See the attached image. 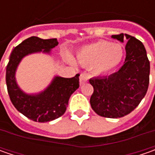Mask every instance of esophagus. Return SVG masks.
Instances as JSON below:
<instances>
[{
	"instance_id": "34e87169",
	"label": "esophagus",
	"mask_w": 155,
	"mask_h": 155,
	"mask_svg": "<svg viewBox=\"0 0 155 155\" xmlns=\"http://www.w3.org/2000/svg\"><path fill=\"white\" fill-rule=\"evenodd\" d=\"M79 82H80L81 85H83V84H86L87 82H88V78H87L86 76H85V75H84V74L81 75L80 78H79Z\"/></svg>"
}]
</instances>
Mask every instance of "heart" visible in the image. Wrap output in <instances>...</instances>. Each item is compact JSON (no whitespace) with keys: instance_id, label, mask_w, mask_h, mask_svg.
<instances>
[{"instance_id":"b5f03b06","label":"heart","mask_w":155,"mask_h":155,"mask_svg":"<svg viewBox=\"0 0 155 155\" xmlns=\"http://www.w3.org/2000/svg\"><path fill=\"white\" fill-rule=\"evenodd\" d=\"M124 50L122 45L99 40L82 47L78 52L80 64L88 68H93L97 74L106 73L116 69L122 62Z\"/></svg>"}]
</instances>
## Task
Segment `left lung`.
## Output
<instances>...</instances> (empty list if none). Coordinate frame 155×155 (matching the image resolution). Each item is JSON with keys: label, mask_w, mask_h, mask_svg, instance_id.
<instances>
[{"label": "left lung", "mask_w": 155, "mask_h": 155, "mask_svg": "<svg viewBox=\"0 0 155 155\" xmlns=\"http://www.w3.org/2000/svg\"><path fill=\"white\" fill-rule=\"evenodd\" d=\"M123 43L126 39V58L121 69L109 77L90 79L94 88L90 103L99 116L119 118L129 114L145 97L149 84L150 64L140 40L128 34L112 35Z\"/></svg>", "instance_id": "left-lung-1"}]
</instances>
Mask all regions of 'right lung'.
<instances>
[{
	"instance_id": "right-lung-1",
	"label": "right lung",
	"mask_w": 155,
	"mask_h": 155,
	"mask_svg": "<svg viewBox=\"0 0 155 155\" xmlns=\"http://www.w3.org/2000/svg\"><path fill=\"white\" fill-rule=\"evenodd\" d=\"M58 45L57 39H43L30 37L13 50L6 70V83L9 97L16 110L34 122H51L63 116L71 94L79 87V74L65 78L55 75L43 91L25 92L16 80V71L21 60L30 54L51 55L52 48Z\"/></svg>"
}]
</instances>
